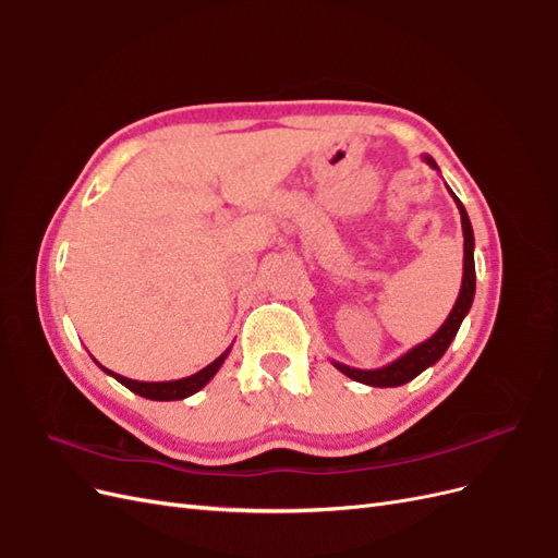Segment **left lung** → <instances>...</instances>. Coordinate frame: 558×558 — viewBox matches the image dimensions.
<instances>
[{"mask_svg":"<svg viewBox=\"0 0 558 558\" xmlns=\"http://www.w3.org/2000/svg\"><path fill=\"white\" fill-rule=\"evenodd\" d=\"M433 170H437V165L430 156L424 158ZM447 191L451 193V189L447 185ZM456 207H459L461 214V226H463V281H461V291L459 298H456V305L451 307L449 316L445 324L440 326L433 337H428L426 342L416 344L414 349H410L404 356L396 359L393 363H388L384 367L377 369H359V367H349L344 363H337L332 361V365L340 369L342 375H347L353 381H361L367 386H377V388H388V386H402L412 381L416 375L424 373L426 367L435 365L445 356V351L449 349L451 340L459 332L463 318L468 316L470 307H472V300H475V256H472V251H475V234H472V226H470V218L465 207L461 205V199L451 193Z\"/></svg>","mask_w":558,"mask_h":558,"instance_id":"8db88e82","label":"left lung"}]
</instances>
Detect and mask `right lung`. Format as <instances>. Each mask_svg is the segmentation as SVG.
Returning a JSON list of instances; mask_svg holds the SVG:
<instances>
[{
    "label": "right lung",
    "mask_w": 558,
    "mask_h": 558,
    "mask_svg": "<svg viewBox=\"0 0 558 558\" xmlns=\"http://www.w3.org/2000/svg\"><path fill=\"white\" fill-rule=\"evenodd\" d=\"M228 353H230V347L214 363H209L207 367H202L199 373H195L191 377H183V379H174V381H137V379H128V377H121V375L111 373V369H107L105 365H99L97 361L95 363L102 367L107 375H111L116 381H121L125 388H130L132 393H137L142 398H148V400H183V398L197 393L199 388H205L211 381V377L226 363Z\"/></svg>",
    "instance_id": "right-lung-1"
}]
</instances>
